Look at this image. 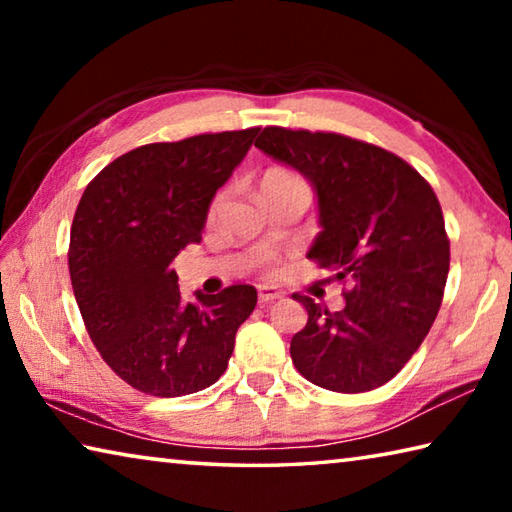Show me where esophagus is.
I'll list each match as a JSON object with an SVG mask.
<instances>
[{
    "label": "esophagus",
    "instance_id": "esophagus-1",
    "mask_svg": "<svg viewBox=\"0 0 512 512\" xmlns=\"http://www.w3.org/2000/svg\"><path fill=\"white\" fill-rule=\"evenodd\" d=\"M282 296V291L277 289V287H273V284H259L257 287V298H259V302H273V300H277Z\"/></svg>",
    "mask_w": 512,
    "mask_h": 512
}]
</instances>
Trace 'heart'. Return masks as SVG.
Instances as JSON below:
<instances>
[{"mask_svg": "<svg viewBox=\"0 0 512 512\" xmlns=\"http://www.w3.org/2000/svg\"><path fill=\"white\" fill-rule=\"evenodd\" d=\"M264 189L266 192H289V189H298V185L287 173H271L264 180Z\"/></svg>", "mask_w": 512, "mask_h": 512, "instance_id": "heart-1", "label": "heart"}]
</instances>
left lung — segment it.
Here are the masks:
<instances>
[{"label": "left lung", "instance_id": "obj_1", "mask_svg": "<svg viewBox=\"0 0 512 512\" xmlns=\"http://www.w3.org/2000/svg\"><path fill=\"white\" fill-rule=\"evenodd\" d=\"M255 146L314 187L323 230L309 257L352 287L336 311L296 298L309 320L291 339L293 363L329 391L386 384L443 302L452 253L436 194L395 153L336 133L266 126Z\"/></svg>", "mask_w": 512, "mask_h": 512}]
</instances>
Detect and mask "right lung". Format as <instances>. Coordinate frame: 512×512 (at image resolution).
<instances>
[{
	"mask_svg": "<svg viewBox=\"0 0 512 512\" xmlns=\"http://www.w3.org/2000/svg\"><path fill=\"white\" fill-rule=\"evenodd\" d=\"M259 128L137 146L85 187L69 235V275L103 361L142 393L178 397L212 386L257 291L232 284L183 305L171 262L201 241L207 207Z\"/></svg>",
	"mask_w": 512,
	"mask_h": 512,
	"instance_id": "add662e5",
	"label": "right lung"
}]
</instances>
